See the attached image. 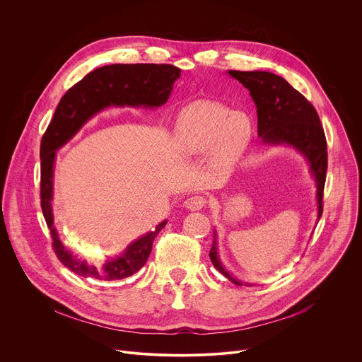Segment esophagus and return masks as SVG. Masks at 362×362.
I'll return each instance as SVG.
<instances>
[{"label": "esophagus", "mask_w": 362, "mask_h": 362, "mask_svg": "<svg viewBox=\"0 0 362 362\" xmlns=\"http://www.w3.org/2000/svg\"><path fill=\"white\" fill-rule=\"evenodd\" d=\"M207 203L206 197L203 196H192L189 197L186 202H185V206L189 209V210H200L204 207V204Z\"/></svg>", "instance_id": "34e87169"}]
</instances>
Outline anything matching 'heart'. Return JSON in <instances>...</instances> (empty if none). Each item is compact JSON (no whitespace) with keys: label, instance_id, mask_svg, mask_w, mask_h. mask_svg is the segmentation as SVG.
I'll return each instance as SVG.
<instances>
[{"label":"heart","instance_id":"1","mask_svg":"<svg viewBox=\"0 0 362 362\" xmlns=\"http://www.w3.org/2000/svg\"><path fill=\"white\" fill-rule=\"evenodd\" d=\"M253 125L247 113L231 110L217 102L187 106L177 120L176 136L180 152L194 156L211 149L220 163H233L250 144Z\"/></svg>","mask_w":362,"mask_h":362}]
</instances>
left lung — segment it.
Returning a JSON list of instances; mask_svg holds the SVG:
<instances>
[{"instance_id": "obj_1", "label": "left lung", "mask_w": 362, "mask_h": 362, "mask_svg": "<svg viewBox=\"0 0 362 362\" xmlns=\"http://www.w3.org/2000/svg\"><path fill=\"white\" fill-rule=\"evenodd\" d=\"M228 75L249 89L257 107V134L263 144L290 145L307 159L310 173L317 186L320 220L327 176V141L317 110L297 89L276 74L266 71H228ZM209 256L218 273L233 284L243 286L220 263L216 230Z\"/></svg>"}]
</instances>
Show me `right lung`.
Instances as JSON below:
<instances>
[{
  "instance_id": "add662e5",
  "label": "right lung",
  "mask_w": 362,
  "mask_h": 362,
  "mask_svg": "<svg viewBox=\"0 0 362 362\" xmlns=\"http://www.w3.org/2000/svg\"><path fill=\"white\" fill-rule=\"evenodd\" d=\"M180 69L168 64H113L89 72L61 98L51 124L41 141V207L52 235L59 262L75 274L95 280H122L138 273L152 252L155 237L166 220L155 230L135 240L127 250L100 266H89L59 240L54 227L52 192L57 151L72 139L88 120L109 106L158 107L166 103Z\"/></svg>"
}]
</instances>
